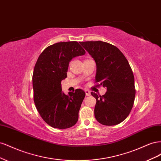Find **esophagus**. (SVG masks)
<instances>
[{
	"label": "esophagus",
	"mask_w": 161,
	"mask_h": 161,
	"mask_svg": "<svg viewBox=\"0 0 161 161\" xmlns=\"http://www.w3.org/2000/svg\"><path fill=\"white\" fill-rule=\"evenodd\" d=\"M85 94H86V96H90L91 95V92L89 91L85 90Z\"/></svg>",
	"instance_id": "1"
}]
</instances>
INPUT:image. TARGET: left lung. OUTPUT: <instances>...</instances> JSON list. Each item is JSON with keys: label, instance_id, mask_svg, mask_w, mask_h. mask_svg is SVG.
<instances>
[{"label": "left lung", "instance_id": "obj_1", "mask_svg": "<svg viewBox=\"0 0 161 161\" xmlns=\"http://www.w3.org/2000/svg\"><path fill=\"white\" fill-rule=\"evenodd\" d=\"M80 44L97 66L95 82L107 88L104 95L91 92L97 100L95 117L101 124L114 125L127 118L135 99L134 76L129 62L118 47L101 41Z\"/></svg>", "mask_w": 161, "mask_h": 161}]
</instances>
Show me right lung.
Wrapping results in <instances>:
<instances>
[{"mask_svg":"<svg viewBox=\"0 0 161 161\" xmlns=\"http://www.w3.org/2000/svg\"><path fill=\"white\" fill-rule=\"evenodd\" d=\"M85 53L77 42H58L47 47L36 62L32 77L34 103L42 119L52 128H69L79 119L85 92L76 89L65 95L61 81L67 76L70 61Z\"/></svg>","mask_w":161,"mask_h":161,"instance_id":"right-lung-1","label":"right lung"}]
</instances>
